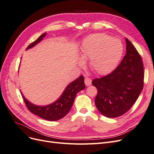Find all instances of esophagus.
Listing matches in <instances>:
<instances>
[{"mask_svg":"<svg viewBox=\"0 0 154 154\" xmlns=\"http://www.w3.org/2000/svg\"><path fill=\"white\" fill-rule=\"evenodd\" d=\"M92 83V80L91 78H88V77H86L85 78V84L86 86H89L91 85Z\"/></svg>","mask_w":154,"mask_h":154,"instance_id":"obj_1","label":"esophagus"}]
</instances>
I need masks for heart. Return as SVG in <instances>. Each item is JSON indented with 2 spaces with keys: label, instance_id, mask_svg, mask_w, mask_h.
<instances>
[{
  "label": "heart",
  "instance_id": "1",
  "mask_svg": "<svg viewBox=\"0 0 154 154\" xmlns=\"http://www.w3.org/2000/svg\"><path fill=\"white\" fill-rule=\"evenodd\" d=\"M123 53V46L118 39L103 33L88 36L83 41L80 56L83 60L89 59V67L99 75H106L118 66ZM81 66L84 62L80 60Z\"/></svg>",
  "mask_w": 154,
  "mask_h": 154
}]
</instances>
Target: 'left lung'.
I'll return each mask as SVG.
<instances>
[{"instance_id": "left-lung-1", "label": "left lung", "mask_w": 154, "mask_h": 154, "mask_svg": "<svg viewBox=\"0 0 154 154\" xmlns=\"http://www.w3.org/2000/svg\"><path fill=\"white\" fill-rule=\"evenodd\" d=\"M126 54L113 72L93 80L97 94L95 105L107 118H117L131 109L142 91L144 69L141 57L134 45L125 38Z\"/></svg>"}]
</instances>
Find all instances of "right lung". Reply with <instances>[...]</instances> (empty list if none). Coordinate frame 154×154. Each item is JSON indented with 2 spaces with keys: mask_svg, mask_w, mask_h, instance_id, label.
I'll return each mask as SVG.
<instances>
[{
  "mask_svg": "<svg viewBox=\"0 0 154 154\" xmlns=\"http://www.w3.org/2000/svg\"><path fill=\"white\" fill-rule=\"evenodd\" d=\"M46 32L40 35L38 38L31 43L26 50L29 49L38 44L44 39ZM84 77L81 75L72 81L65 88L62 95L53 103L47 105H36L27 100L21 92L23 99L29 110L38 117L45 120L57 121L65 117L71 110L77 93L85 88Z\"/></svg>",
  "mask_w": 154,
  "mask_h": 154,
  "instance_id": "obj_1",
  "label": "right lung"
}]
</instances>
